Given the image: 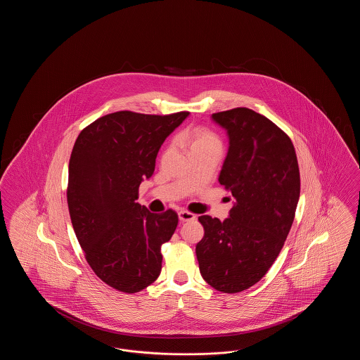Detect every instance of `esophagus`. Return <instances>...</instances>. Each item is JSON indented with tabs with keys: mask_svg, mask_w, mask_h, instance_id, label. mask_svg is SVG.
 Returning a JSON list of instances; mask_svg holds the SVG:
<instances>
[{
	"mask_svg": "<svg viewBox=\"0 0 360 360\" xmlns=\"http://www.w3.org/2000/svg\"><path fill=\"white\" fill-rule=\"evenodd\" d=\"M178 216H179V221H181V223H186V221L195 220V217H197L194 213L188 212V210H181V212L178 213Z\"/></svg>",
	"mask_w": 360,
	"mask_h": 360,
	"instance_id": "esophagus-1",
	"label": "esophagus"
}]
</instances>
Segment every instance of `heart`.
I'll list each match as a JSON object with an SVG mask.
<instances>
[{"mask_svg": "<svg viewBox=\"0 0 360 360\" xmlns=\"http://www.w3.org/2000/svg\"><path fill=\"white\" fill-rule=\"evenodd\" d=\"M176 139L188 146L191 155L207 151H214L220 154L223 150V140L220 136L204 127H190L182 131Z\"/></svg>", "mask_w": 360, "mask_h": 360, "instance_id": "b5f03b06", "label": "heart"}]
</instances>
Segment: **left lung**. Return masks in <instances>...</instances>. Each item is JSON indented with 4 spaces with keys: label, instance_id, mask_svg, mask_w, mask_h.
Instances as JSON below:
<instances>
[{
    "label": "left lung",
    "instance_id": "1",
    "mask_svg": "<svg viewBox=\"0 0 360 360\" xmlns=\"http://www.w3.org/2000/svg\"><path fill=\"white\" fill-rule=\"evenodd\" d=\"M229 150L219 181L235 198L224 221L200 216L195 254L202 278L235 294L257 283L279 255L300 198V169L290 137L248 108L213 113Z\"/></svg>",
    "mask_w": 360,
    "mask_h": 360
}]
</instances>
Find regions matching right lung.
<instances>
[{"label":"right lung","mask_w":360,"mask_h":360,"mask_svg":"<svg viewBox=\"0 0 360 360\" xmlns=\"http://www.w3.org/2000/svg\"><path fill=\"white\" fill-rule=\"evenodd\" d=\"M188 112L143 115L120 110L81 131L69 163L70 219L86 262L103 282L134 294L162 270L160 247L172 239L178 214L137 204L139 186L155 170L166 137Z\"/></svg>","instance_id":"obj_1"}]
</instances>
